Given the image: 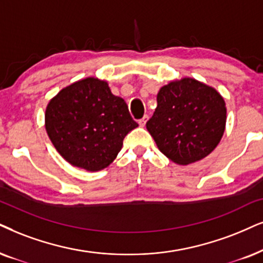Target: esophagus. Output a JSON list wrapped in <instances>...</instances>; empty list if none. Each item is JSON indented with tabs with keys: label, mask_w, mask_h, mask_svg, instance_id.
<instances>
[{
	"label": "esophagus",
	"mask_w": 263,
	"mask_h": 263,
	"mask_svg": "<svg viewBox=\"0 0 263 263\" xmlns=\"http://www.w3.org/2000/svg\"><path fill=\"white\" fill-rule=\"evenodd\" d=\"M147 120H148V116H147V115L143 116V118L141 119V120L138 121V124L141 125V126H145V122H147Z\"/></svg>",
	"instance_id": "34e87169"
}]
</instances>
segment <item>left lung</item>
I'll return each mask as SVG.
<instances>
[{"label": "left lung", "mask_w": 263, "mask_h": 263, "mask_svg": "<svg viewBox=\"0 0 263 263\" xmlns=\"http://www.w3.org/2000/svg\"><path fill=\"white\" fill-rule=\"evenodd\" d=\"M147 129L159 151L179 165L208 156L220 143L227 110L221 95L194 79L170 82L158 93Z\"/></svg>", "instance_id": "obj_1"}]
</instances>
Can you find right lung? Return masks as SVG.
<instances>
[{"instance_id": "1", "label": "right lung", "mask_w": 263, "mask_h": 263, "mask_svg": "<svg viewBox=\"0 0 263 263\" xmlns=\"http://www.w3.org/2000/svg\"><path fill=\"white\" fill-rule=\"evenodd\" d=\"M46 131L59 154L71 165L99 171L114 161L122 141L138 126L125 101L105 81L87 78L51 99Z\"/></svg>"}]
</instances>
